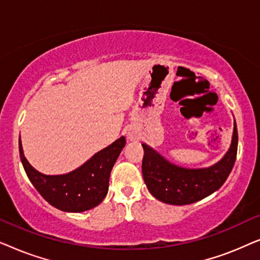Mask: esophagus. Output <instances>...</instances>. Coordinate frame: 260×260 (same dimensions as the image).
<instances>
[{"instance_id":"1","label":"esophagus","mask_w":260,"mask_h":260,"mask_svg":"<svg viewBox=\"0 0 260 260\" xmlns=\"http://www.w3.org/2000/svg\"><path fill=\"white\" fill-rule=\"evenodd\" d=\"M127 138H129V140H133V136H130V135H129V137H127Z\"/></svg>"}]
</instances>
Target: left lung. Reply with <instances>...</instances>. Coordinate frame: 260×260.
<instances>
[{"instance_id":"obj_1","label":"left lung","mask_w":260,"mask_h":260,"mask_svg":"<svg viewBox=\"0 0 260 260\" xmlns=\"http://www.w3.org/2000/svg\"><path fill=\"white\" fill-rule=\"evenodd\" d=\"M142 173L148 190L169 205H189L214 193L232 172L238 150V130L234 120L231 147L218 163L208 168L189 169L170 163L145 143Z\"/></svg>"}]
</instances>
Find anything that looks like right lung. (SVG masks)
Wrapping results in <instances>:
<instances>
[{"label": "right lung", "instance_id": "obj_1", "mask_svg": "<svg viewBox=\"0 0 260 260\" xmlns=\"http://www.w3.org/2000/svg\"><path fill=\"white\" fill-rule=\"evenodd\" d=\"M125 143V137L122 136L79 168L63 175H45L34 169L24 157L21 140L19 150L24 172L41 197L60 211L78 213L93 208L104 200L110 173Z\"/></svg>", "mask_w": 260, "mask_h": 260}]
</instances>
